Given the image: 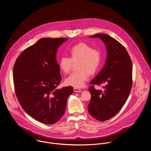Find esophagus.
<instances>
[{
	"label": "esophagus",
	"mask_w": 151,
	"mask_h": 151,
	"mask_svg": "<svg viewBox=\"0 0 151 151\" xmlns=\"http://www.w3.org/2000/svg\"><path fill=\"white\" fill-rule=\"evenodd\" d=\"M74 91L76 92H81V90L80 88H74Z\"/></svg>",
	"instance_id": "obj_1"
}]
</instances>
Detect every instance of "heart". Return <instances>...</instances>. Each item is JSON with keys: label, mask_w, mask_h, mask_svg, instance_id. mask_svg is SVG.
<instances>
[{"label": "heart", "mask_w": 151, "mask_h": 151, "mask_svg": "<svg viewBox=\"0 0 151 151\" xmlns=\"http://www.w3.org/2000/svg\"><path fill=\"white\" fill-rule=\"evenodd\" d=\"M69 58L62 56L59 60L60 70L65 74H68L76 63L77 71L71 73L65 80L67 86L81 88L88 80L89 75H93L99 69L102 60V53L98 49L84 42L73 46L68 52Z\"/></svg>", "instance_id": "heart-1"}]
</instances>
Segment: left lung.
Returning <instances> with one entry per match:
<instances>
[{
    "label": "left lung",
    "instance_id": "left-lung-1",
    "mask_svg": "<svg viewBox=\"0 0 151 151\" xmlns=\"http://www.w3.org/2000/svg\"><path fill=\"white\" fill-rule=\"evenodd\" d=\"M91 38H99L106 45L108 55L102 70L91 82V94L88 109L95 119L104 122L114 117L127 101L132 84V65L124 46L107 34H97ZM105 83L104 91L97 90L95 85Z\"/></svg>",
    "mask_w": 151,
    "mask_h": 151
}]
</instances>
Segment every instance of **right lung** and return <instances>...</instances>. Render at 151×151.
Returning a JSON list of instances; mask_svg holds the SVG:
<instances>
[{"label": "right lung", "mask_w": 151, "mask_h": 151, "mask_svg": "<svg viewBox=\"0 0 151 151\" xmlns=\"http://www.w3.org/2000/svg\"><path fill=\"white\" fill-rule=\"evenodd\" d=\"M67 40H40L22 52L13 67V83L20 104L28 114L44 124L60 120L67 99L73 92L71 86L56 88L62 80L56 52Z\"/></svg>", "instance_id": "1"}]
</instances>
